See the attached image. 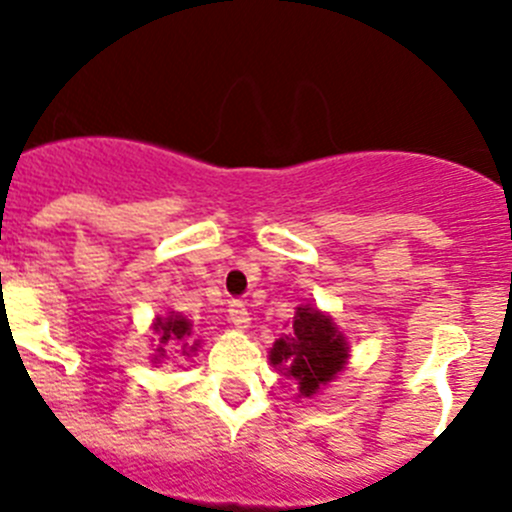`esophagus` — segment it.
<instances>
[{
  "mask_svg": "<svg viewBox=\"0 0 512 512\" xmlns=\"http://www.w3.org/2000/svg\"><path fill=\"white\" fill-rule=\"evenodd\" d=\"M227 317H230V322L235 324V327L245 329L247 324H250V312H247L245 302H240V299H232L230 302V309H227Z\"/></svg>",
  "mask_w": 512,
  "mask_h": 512,
  "instance_id": "34e87169",
  "label": "esophagus"
}]
</instances>
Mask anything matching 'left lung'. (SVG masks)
<instances>
[{"mask_svg": "<svg viewBox=\"0 0 512 512\" xmlns=\"http://www.w3.org/2000/svg\"><path fill=\"white\" fill-rule=\"evenodd\" d=\"M347 342L334 322L312 307H299L292 334L277 339L270 361L297 379L299 396L309 399L347 364Z\"/></svg>", "mask_w": 512, "mask_h": 512, "instance_id": "left-lung-1", "label": "left lung"}]
</instances>
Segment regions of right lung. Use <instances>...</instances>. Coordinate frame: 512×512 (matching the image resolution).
Returning <instances> with one entry per match:
<instances>
[{"label":"right lung","mask_w":512,"mask_h":512,"mask_svg":"<svg viewBox=\"0 0 512 512\" xmlns=\"http://www.w3.org/2000/svg\"><path fill=\"white\" fill-rule=\"evenodd\" d=\"M156 332H158V337H160V344H165V342H183V349H188V352H183V354L195 352V347H198V344H193V347H190V342H188L190 322L185 317H180V314H170L168 319H158ZM158 352L163 354L165 349L158 347Z\"/></svg>","instance_id":"add662e5"}]
</instances>
